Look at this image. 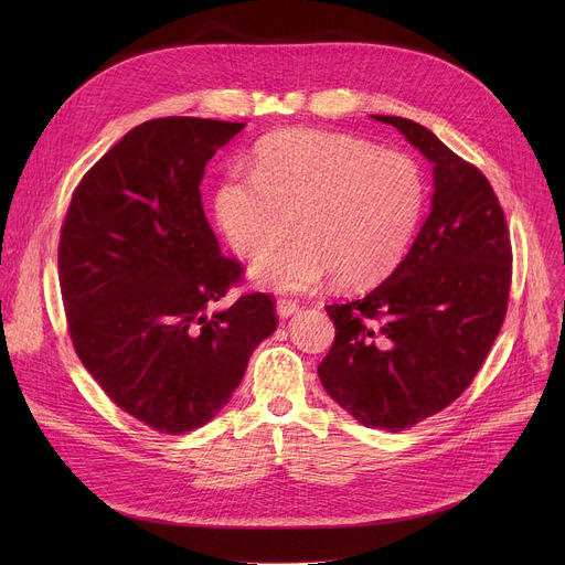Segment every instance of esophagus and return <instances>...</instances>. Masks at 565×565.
<instances>
[{
    "instance_id": "1",
    "label": "esophagus",
    "mask_w": 565,
    "mask_h": 565,
    "mask_svg": "<svg viewBox=\"0 0 565 565\" xmlns=\"http://www.w3.org/2000/svg\"><path fill=\"white\" fill-rule=\"evenodd\" d=\"M297 310H299V303L292 301V299H279V301H277V315H279L281 319L292 317Z\"/></svg>"
}]
</instances>
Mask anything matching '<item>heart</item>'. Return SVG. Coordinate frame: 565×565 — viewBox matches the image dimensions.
I'll return each instance as SVG.
<instances>
[{
	"label": "heart",
	"instance_id": "1",
	"mask_svg": "<svg viewBox=\"0 0 565 565\" xmlns=\"http://www.w3.org/2000/svg\"><path fill=\"white\" fill-rule=\"evenodd\" d=\"M253 174H230L214 194L227 246L259 257L292 232V244L250 268L255 286L308 292L335 275L349 288L384 279L405 257L425 205L416 160L402 151L319 129L264 138Z\"/></svg>",
	"mask_w": 565,
	"mask_h": 565
}]
</instances>
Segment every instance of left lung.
<instances>
[{
	"label": "left lung",
	"instance_id": "1",
	"mask_svg": "<svg viewBox=\"0 0 565 565\" xmlns=\"http://www.w3.org/2000/svg\"><path fill=\"white\" fill-rule=\"evenodd\" d=\"M373 118L434 166L431 207L377 288L327 306L335 342L317 375L358 423L395 434L449 407L486 362L505 319L512 248L486 177L427 127Z\"/></svg>",
	"mask_w": 565,
	"mask_h": 565
}]
</instances>
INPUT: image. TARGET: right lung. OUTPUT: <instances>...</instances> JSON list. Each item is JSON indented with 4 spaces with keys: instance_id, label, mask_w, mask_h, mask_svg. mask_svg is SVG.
<instances>
[{
    "instance_id": "right-lung-1",
    "label": "right lung",
    "mask_w": 565,
    "mask_h": 565,
    "mask_svg": "<svg viewBox=\"0 0 565 565\" xmlns=\"http://www.w3.org/2000/svg\"><path fill=\"white\" fill-rule=\"evenodd\" d=\"M246 122L156 118L125 134L73 192L57 250L73 349L116 405L163 434L210 423L277 331L273 299L241 277L205 218L210 158Z\"/></svg>"
}]
</instances>
